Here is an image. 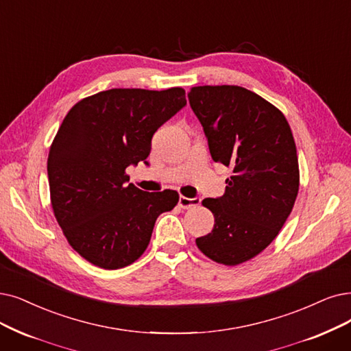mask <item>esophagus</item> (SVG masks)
<instances>
[{
	"instance_id": "esophagus-1",
	"label": "esophagus",
	"mask_w": 351,
	"mask_h": 351,
	"mask_svg": "<svg viewBox=\"0 0 351 351\" xmlns=\"http://www.w3.org/2000/svg\"><path fill=\"white\" fill-rule=\"evenodd\" d=\"M202 202V199L199 197H194V199H189V197H184V195H181L180 200H178V206L181 208H191L194 206H199Z\"/></svg>"
}]
</instances>
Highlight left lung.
I'll return each mask as SVG.
<instances>
[{
  "instance_id": "left-lung-1",
  "label": "left lung",
  "mask_w": 351,
  "mask_h": 351,
  "mask_svg": "<svg viewBox=\"0 0 351 351\" xmlns=\"http://www.w3.org/2000/svg\"><path fill=\"white\" fill-rule=\"evenodd\" d=\"M215 162L230 167L226 191L202 204L215 216L195 245L217 263L259 255L282 229L300 189L297 147L284 114L241 86H195L189 93Z\"/></svg>"
}]
</instances>
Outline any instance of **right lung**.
<instances>
[{"label":"right lung","mask_w":351,"mask_h":351,"mask_svg":"<svg viewBox=\"0 0 351 351\" xmlns=\"http://www.w3.org/2000/svg\"><path fill=\"white\" fill-rule=\"evenodd\" d=\"M186 90L109 89L67 112L47 160L50 200L69 245L88 262L119 269L141 256L157 217L178 193H147L125 173L149 156L156 131L186 106Z\"/></svg>","instance_id":"add662e5"}]
</instances>
